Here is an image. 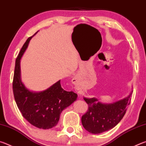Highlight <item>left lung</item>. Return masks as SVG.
I'll use <instances>...</instances> for the list:
<instances>
[{
  "mask_svg": "<svg viewBox=\"0 0 146 146\" xmlns=\"http://www.w3.org/2000/svg\"><path fill=\"white\" fill-rule=\"evenodd\" d=\"M133 90L126 97L113 103H102L98 98L84 97L88 104V110L81 120L88 132L99 134L116 126L122 119L129 104Z\"/></svg>",
  "mask_w": 146,
  "mask_h": 146,
  "instance_id": "obj_1",
  "label": "left lung"
}]
</instances>
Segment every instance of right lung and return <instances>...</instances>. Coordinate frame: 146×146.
<instances>
[{"mask_svg":"<svg viewBox=\"0 0 146 146\" xmlns=\"http://www.w3.org/2000/svg\"><path fill=\"white\" fill-rule=\"evenodd\" d=\"M33 36L27 39L16 59L13 81V95L24 118L34 126L48 129L57 124L62 111L72 104L78 96L73 91L62 89L60 80L38 92L30 91L22 82L21 59Z\"/></svg>","mask_w":146,"mask_h":146,"instance_id":"right-lung-1","label":"right lung"}]
</instances>
